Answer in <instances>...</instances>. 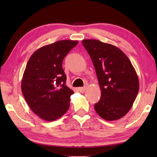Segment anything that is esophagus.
<instances>
[{"label":"esophagus","instance_id":"1","mask_svg":"<svg viewBox=\"0 0 157 157\" xmlns=\"http://www.w3.org/2000/svg\"><path fill=\"white\" fill-rule=\"evenodd\" d=\"M86 89V87H81V88H78V91L80 92H84L85 91V90Z\"/></svg>","mask_w":157,"mask_h":157}]
</instances>
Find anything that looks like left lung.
Returning <instances> with one entry per match:
<instances>
[{"label":"left lung","instance_id":"8db88e82","mask_svg":"<svg viewBox=\"0 0 157 157\" xmlns=\"http://www.w3.org/2000/svg\"><path fill=\"white\" fill-rule=\"evenodd\" d=\"M90 56L101 90L94 105L98 115L106 121L122 118L132 107L139 91V79L131 61L117 46L98 40H82Z\"/></svg>","mask_w":157,"mask_h":157}]
</instances>
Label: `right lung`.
<instances>
[{"label": "right lung", "mask_w": 157, "mask_h": 157, "mask_svg": "<svg viewBox=\"0 0 157 157\" xmlns=\"http://www.w3.org/2000/svg\"><path fill=\"white\" fill-rule=\"evenodd\" d=\"M78 41L63 40L42 46L30 56L21 80V91L29 108L44 121L59 119L70 106L72 90L65 85L63 61Z\"/></svg>", "instance_id": "1"}]
</instances>
